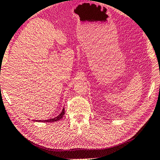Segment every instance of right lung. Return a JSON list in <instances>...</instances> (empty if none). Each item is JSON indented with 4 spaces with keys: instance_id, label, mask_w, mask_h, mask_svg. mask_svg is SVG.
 <instances>
[{
    "instance_id": "right-lung-1",
    "label": "right lung",
    "mask_w": 160,
    "mask_h": 160,
    "mask_svg": "<svg viewBox=\"0 0 160 160\" xmlns=\"http://www.w3.org/2000/svg\"><path fill=\"white\" fill-rule=\"evenodd\" d=\"M65 114V108H63L61 113H60V114L58 115V116L57 117H54V118H50V119H48V120H35V121H41V122H54V121H59L60 119H61V118H62L63 115Z\"/></svg>"
}]
</instances>
